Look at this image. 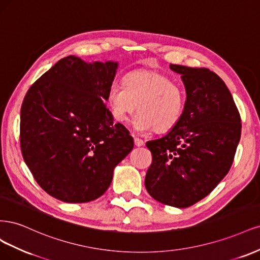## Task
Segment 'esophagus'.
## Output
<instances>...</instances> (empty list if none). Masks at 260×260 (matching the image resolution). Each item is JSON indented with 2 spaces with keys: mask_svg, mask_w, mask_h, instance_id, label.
Listing matches in <instances>:
<instances>
[{
  "mask_svg": "<svg viewBox=\"0 0 260 260\" xmlns=\"http://www.w3.org/2000/svg\"><path fill=\"white\" fill-rule=\"evenodd\" d=\"M134 142H135V146H137V147L144 146V140L138 138V137H134Z\"/></svg>",
  "mask_w": 260,
  "mask_h": 260,
  "instance_id": "34e87169",
  "label": "esophagus"
}]
</instances>
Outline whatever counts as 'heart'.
Wrapping results in <instances>:
<instances>
[{
	"label": "heart",
	"instance_id": "b5f03b06",
	"mask_svg": "<svg viewBox=\"0 0 260 260\" xmlns=\"http://www.w3.org/2000/svg\"><path fill=\"white\" fill-rule=\"evenodd\" d=\"M107 102L115 121H128L138 109L140 113L134 120L136 131L153 128L157 133H165L181 120L186 94L180 85L166 75L156 71L138 70L125 75L123 86L111 85Z\"/></svg>",
	"mask_w": 260,
	"mask_h": 260
}]
</instances>
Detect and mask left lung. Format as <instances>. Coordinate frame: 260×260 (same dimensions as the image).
I'll return each mask as SVG.
<instances>
[{"label":"left lung","instance_id":"left-lung-1","mask_svg":"<svg viewBox=\"0 0 260 260\" xmlns=\"http://www.w3.org/2000/svg\"><path fill=\"white\" fill-rule=\"evenodd\" d=\"M181 75L186 106L165 136L148 141L152 153L145 186L160 203L185 208L216 188L228 174L241 137V118L224 82L206 68L170 64Z\"/></svg>","mask_w":260,"mask_h":260}]
</instances>
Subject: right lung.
I'll list each match as a JSON object with an SVG mask.
<instances>
[{"label": "right lung", "instance_id": "right-lung-1", "mask_svg": "<svg viewBox=\"0 0 260 260\" xmlns=\"http://www.w3.org/2000/svg\"><path fill=\"white\" fill-rule=\"evenodd\" d=\"M118 62L68 56L33 83L20 111L23 160L46 193L67 203L102 197L134 148L105 102Z\"/></svg>", "mask_w": 260, "mask_h": 260}]
</instances>
